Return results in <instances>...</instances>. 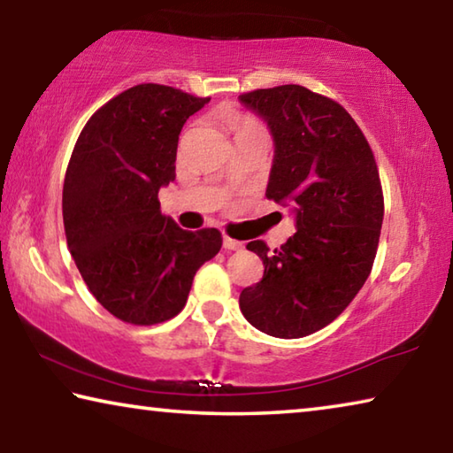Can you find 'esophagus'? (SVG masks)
I'll return each mask as SVG.
<instances>
[{
  "label": "esophagus",
  "instance_id": "1",
  "mask_svg": "<svg viewBox=\"0 0 453 453\" xmlns=\"http://www.w3.org/2000/svg\"><path fill=\"white\" fill-rule=\"evenodd\" d=\"M224 250L227 251H240L243 250V243L237 242V240H232L229 235H224Z\"/></svg>",
  "mask_w": 453,
  "mask_h": 453
}]
</instances>
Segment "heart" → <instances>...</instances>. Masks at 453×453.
Wrapping results in <instances>:
<instances>
[{
  "label": "heart",
  "mask_w": 453,
  "mask_h": 453,
  "mask_svg": "<svg viewBox=\"0 0 453 453\" xmlns=\"http://www.w3.org/2000/svg\"><path fill=\"white\" fill-rule=\"evenodd\" d=\"M229 127H232L237 135H242L254 132V129H257V124L250 118H229Z\"/></svg>",
  "instance_id": "heart-1"
}]
</instances>
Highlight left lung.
Wrapping results in <instances>:
<instances>
[{
  "label": "left lung",
  "mask_w": 453,
  "mask_h": 453,
  "mask_svg": "<svg viewBox=\"0 0 453 453\" xmlns=\"http://www.w3.org/2000/svg\"><path fill=\"white\" fill-rule=\"evenodd\" d=\"M273 137L265 196L289 208L296 234L270 251L250 242L265 265L240 294L243 318L273 337H303L340 316L372 272L383 196L370 143L340 104L302 86L240 96Z\"/></svg>",
  "instance_id": "obj_1"
}]
</instances>
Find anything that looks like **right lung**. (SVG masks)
<instances>
[{
	"label": "right lung",
	"instance_id": "right-lung-1",
	"mask_svg": "<svg viewBox=\"0 0 453 453\" xmlns=\"http://www.w3.org/2000/svg\"><path fill=\"white\" fill-rule=\"evenodd\" d=\"M208 102L142 83L99 107L73 148L61 199L67 248L96 300L127 324L178 316L221 248L216 227L181 229L157 199L175 180L183 124Z\"/></svg>",
	"mask_w": 453,
	"mask_h": 453
}]
</instances>
